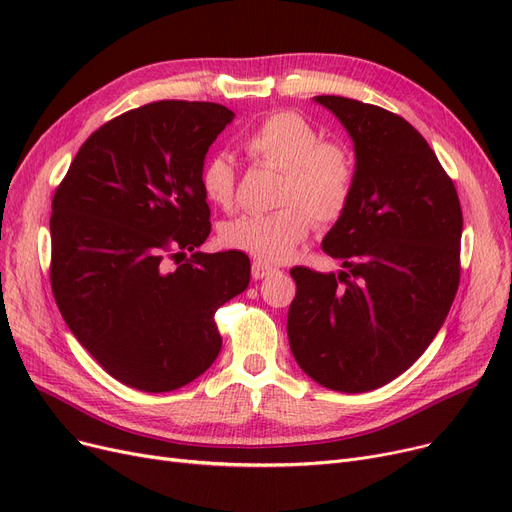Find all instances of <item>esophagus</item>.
I'll list each match as a JSON object with an SVG mask.
<instances>
[{"mask_svg":"<svg viewBox=\"0 0 512 512\" xmlns=\"http://www.w3.org/2000/svg\"><path fill=\"white\" fill-rule=\"evenodd\" d=\"M251 274H253V278H255V280H263V278H267V276L276 274V267H270V265H267V263H261V261H253V265H251Z\"/></svg>","mask_w":512,"mask_h":512,"instance_id":"34e87169","label":"esophagus"}]
</instances>
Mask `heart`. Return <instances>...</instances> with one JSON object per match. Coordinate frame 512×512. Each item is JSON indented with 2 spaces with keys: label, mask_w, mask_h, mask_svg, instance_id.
<instances>
[{
  "label": "heart",
  "mask_w": 512,
  "mask_h": 512,
  "mask_svg": "<svg viewBox=\"0 0 512 512\" xmlns=\"http://www.w3.org/2000/svg\"><path fill=\"white\" fill-rule=\"evenodd\" d=\"M259 166L282 172L272 213H245L222 226L224 245L261 263H282L309 236L313 222L332 226L351 207L357 188V161L340 141L321 139L319 130L297 112L265 116L242 141ZM205 199L230 209L236 197L232 161L211 155L199 174Z\"/></svg>",
  "instance_id": "obj_1"
}]
</instances>
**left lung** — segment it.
<instances>
[{"instance_id":"8db88e82","label":"left lung","mask_w":512,"mask_h":512,"mask_svg":"<svg viewBox=\"0 0 512 512\" xmlns=\"http://www.w3.org/2000/svg\"><path fill=\"white\" fill-rule=\"evenodd\" d=\"M315 101L355 141L357 188L321 245L344 272L290 270L288 342L317 384L367 392L407 371L442 328L461 280L463 211L452 178L405 118L348 97Z\"/></svg>"}]
</instances>
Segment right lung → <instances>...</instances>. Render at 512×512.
I'll use <instances>...</instances> for the list:
<instances>
[{"label":"right lung","instance_id":"1","mask_svg":"<svg viewBox=\"0 0 512 512\" xmlns=\"http://www.w3.org/2000/svg\"><path fill=\"white\" fill-rule=\"evenodd\" d=\"M232 120L207 101L124 112L83 143L53 195V297L76 340L130 388L199 378L222 348L215 311L249 286L245 253L195 251L211 232L203 159Z\"/></svg>","mask_w":512,"mask_h":512}]
</instances>
